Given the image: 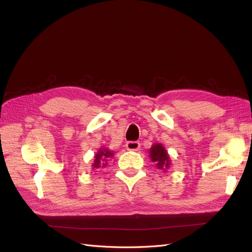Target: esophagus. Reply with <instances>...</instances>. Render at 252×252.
Returning <instances> with one entry per match:
<instances>
[{"label": "esophagus", "mask_w": 252, "mask_h": 252, "mask_svg": "<svg viewBox=\"0 0 252 252\" xmlns=\"http://www.w3.org/2000/svg\"><path fill=\"white\" fill-rule=\"evenodd\" d=\"M140 146L141 144L139 142H127L126 143V149L127 150H133V151H136L140 149Z\"/></svg>", "instance_id": "34e87169"}]
</instances>
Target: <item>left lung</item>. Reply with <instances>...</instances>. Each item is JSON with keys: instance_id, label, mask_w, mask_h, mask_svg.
<instances>
[{"instance_id": "1", "label": "left lung", "mask_w": 252, "mask_h": 252, "mask_svg": "<svg viewBox=\"0 0 252 252\" xmlns=\"http://www.w3.org/2000/svg\"><path fill=\"white\" fill-rule=\"evenodd\" d=\"M149 157L152 162H155L158 169L166 171L170 167V158L168 152L162 144L156 143L151 146L149 151Z\"/></svg>"}]
</instances>
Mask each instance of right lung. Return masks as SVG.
<instances>
[{"instance_id":"obj_1","label":"right lung","mask_w":252,"mask_h":252,"mask_svg":"<svg viewBox=\"0 0 252 252\" xmlns=\"http://www.w3.org/2000/svg\"><path fill=\"white\" fill-rule=\"evenodd\" d=\"M113 157V152L108 150L107 148H101L98 149V151L94 156V159L93 163V169H98V168H103L106 165H107L109 158H112Z\"/></svg>"}]
</instances>
